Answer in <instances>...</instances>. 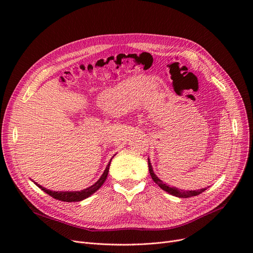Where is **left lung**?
<instances>
[{
  "label": "left lung",
  "instance_id": "1",
  "mask_svg": "<svg viewBox=\"0 0 253 253\" xmlns=\"http://www.w3.org/2000/svg\"><path fill=\"white\" fill-rule=\"evenodd\" d=\"M148 163H149V171H150V174L153 178V180L160 187L163 191L167 192L168 194L172 195V196H175V197H178V198H190V197H194V196H198L200 195L201 193H203L205 190H207L206 188L205 189H200V190H195V191H183V190H179L175 187H169V185H167L166 183H164L160 178H159L155 173H154V170H153V166L151 164V161L150 159H148Z\"/></svg>",
  "mask_w": 253,
  "mask_h": 253
}]
</instances>
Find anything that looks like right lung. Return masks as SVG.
<instances>
[{
  "mask_svg": "<svg viewBox=\"0 0 253 253\" xmlns=\"http://www.w3.org/2000/svg\"><path fill=\"white\" fill-rule=\"evenodd\" d=\"M115 156V155H114ZM113 156V158H114ZM112 158V159H113ZM112 159L111 161L109 162L108 166H106V168L104 169L102 175L100 176V178L94 183L92 184L91 187L87 188V189H84L82 191H75V192H55V191H51V190H47L46 188L42 187V185H40L39 183L35 182V184L37 185V187H39L40 189H41L42 191H44L46 194L50 195L51 197H53L54 199H56V200H60V201H63V202H79V201H82L84 200V199L90 197L92 194H94L96 191H98L100 189L101 185L103 184V182L105 181L106 177H108V174H109V169H110V166H111V162H112Z\"/></svg>",
  "mask_w": 253,
  "mask_h": 253,
  "instance_id": "add662e5",
  "label": "right lung"
}]
</instances>
